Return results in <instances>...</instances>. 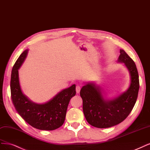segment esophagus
I'll return each instance as SVG.
<instances>
[{
    "instance_id": "obj_1",
    "label": "esophagus",
    "mask_w": 150,
    "mask_h": 150,
    "mask_svg": "<svg viewBox=\"0 0 150 150\" xmlns=\"http://www.w3.org/2000/svg\"><path fill=\"white\" fill-rule=\"evenodd\" d=\"M76 92L77 94H79L81 91V86L79 85H77L76 87Z\"/></svg>"
}]
</instances>
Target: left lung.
I'll list each match as a JSON object with an SVG mask.
<instances>
[{
	"label": "left lung",
	"mask_w": 150,
	"mask_h": 150,
	"mask_svg": "<svg viewBox=\"0 0 150 150\" xmlns=\"http://www.w3.org/2000/svg\"><path fill=\"white\" fill-rule=\"evenodd\" d=\"M120 53L118 62L124 63L130 76V84L125 92L108 100L94 82H87L81 89L84 114L93 127L104 128L119 124L130 114L136 103L140 87L137 66L124 50H120Z\"/></svg>",
	"instance_id": "obj_1"
}]
</instances>
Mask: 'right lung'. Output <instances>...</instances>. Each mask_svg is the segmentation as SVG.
Here are the masks:
<instances>
[{"label": "right lung", "mask_w": 150, "mask_h": 150, "mask_svg": "<svg viewBox=\"0 0 150 150\" xmlns=\"http://www.w3.org/2000/svg\"><path fill=\"white\" fill-rule=\"evenodd\" d=\"M28 51L26 50L20 54L12 70L10 91L13 104L18 114L32 127L42 130H56L64 123L69 102L76 95V85L61 91L45 104L30 100L22 92L18 77V69Z\"/></svg>", "instance_id": "1"}]
</instances>
